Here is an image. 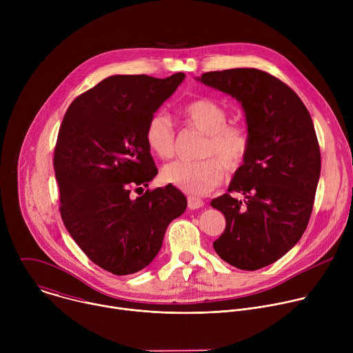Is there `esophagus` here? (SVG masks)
<instances>
[{"mask_svg":"<svg viewBox=\"0 0 353 353\" xmlns=\"http://www.w3.org/2000/svg\"><path fill=\"white\" fill-rule=\"evenodd\" d=\"M187 205L190 210H198V208H203L204 207V201L198 198V196H194V195H188L187 196Z\"/></svg>","mask_w":353,"mask_h":353,"instance_id":"esophagus-1","label":"esophagus"}]
</instances>
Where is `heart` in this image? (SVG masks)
<instances>
[{"instance_id":"obj_1","label":"heart","mask_w":353,"mask_h":353,"mask_svg":"<svg viewBox=\"0 0 353 353\" xmlns=\"http://www.w3.org/2000/svg\"><path fill=\"white\" fill-rule=\"evenodd\" d=\"M185 123L207 135L198 162L173 161L162 169V179L190 194H208L218 187L225 177V168L236 172L245 161L251 139L245 127L228 124V110L211 99H196L183 109ZM145 141L152 152L168 159L176 150V131L170 117L157 112L148 120Z\"/></svg>"}]
</instances>
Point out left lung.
I'll use <instances>...</instances> for the list:
<instances>
[{"label": "left lung", "mask_w": 353, "mask_h": 353, "mask_svg": "<svg viewBox=\"0 0 353 353\" xmlns=\"http://www.w3.org/2000/svg\"><path fill=\"white\" fill-rule=\"evenodd\" d=\"M196 81L237 99L245 114L248 155L228 192L211 201L226 219L214 248L228 264L256 271L285 256L310 221L321 170L313 120L300 97L265 71H212Z\"/></svg>", "instance_id": "1"}]
</instances>
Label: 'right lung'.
<instances>
[{"label": "right lung", "mask_w": 353, "mask_h": 353, "mask_svg": "<svg viewBox=\"0 0 353 353\" xmlns=\"http://www.w3.org/2000/svg\"><path fill=\"white\" fill-rule=\"evenodd\" d=\"M184 77H109L79 94L63 119L54 149L60 214L88 259L114 275L152 263L169 223L187 208L170 184L143 192L158 174L145 141L148 120Z\"/></svg>", "instance_id": "obj_1"}]
</instances>
